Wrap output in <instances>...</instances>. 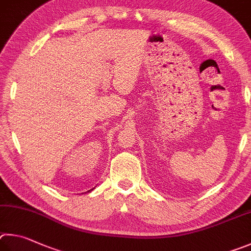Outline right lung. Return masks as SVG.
<instances>
[{
	"instance_id": "right-lung-1",
	"label": "right lung",
	"mask_w": 251,
	"mask_h": 251,
	"mask_svg": "<svg viewBox=\"0 0 251 251\" xmlns=\"http://www.w3.org/2000/svg\"><path fill=\"white\" fill-rule=\"evenodd\" d=\"M94 190H95V187L91 188V190H89V191H87V192H91V191H94Z\"/></svg>"
}]
</instances>
